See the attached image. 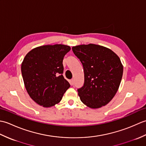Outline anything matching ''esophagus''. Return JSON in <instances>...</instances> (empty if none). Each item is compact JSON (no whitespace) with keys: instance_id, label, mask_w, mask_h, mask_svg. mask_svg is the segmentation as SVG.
<instances>
[{"instance_id":"obj_1","label":"esophagus","mask_w":146,"mask_h":146,"mask_svg":"<svg viewBox=\"0 0 146 146\" xmlns=\"http://www.w3.org/2000/svg\"><path fill=\"white\" fill-rule=\"evenodd\" d=\"M70 84H71V85H74V80L73 79H71L70 80Z\"/></svg>"}]
</instances>
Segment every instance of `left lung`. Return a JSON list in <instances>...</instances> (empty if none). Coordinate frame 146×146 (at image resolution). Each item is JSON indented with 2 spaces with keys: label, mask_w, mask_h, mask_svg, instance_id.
I'll list each match as a JSON object with an SVG mask.
<instances>
[{
  "label": "left lung",
  "mask_w": 146,
  "mask_h": 146,
  "mask_svg": "<svg viewBox=\"0 0 146 146\" xmlns=\"http://www.w3.org/2000/svg\"><path fill=\"white\" fill-rule=\"evenodd\" d=\"M72 50L84 70V85L78 89L80 100L91 108L105 106L115 95L122 78L119 57L111 49L94 44L73 46Z\"/></svg>",
  "instance_id": "left-lung-1"
}]
</instances>
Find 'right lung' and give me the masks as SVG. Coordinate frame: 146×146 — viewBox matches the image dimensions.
I'll return each instance as SVG.
<instances>
[{
  "mask_svg": "<svg viewBox=\"0 0 146 146\" xmlns=\"http://www.w3.org/2000/svg\"><path fill=\"white\" fill-rule=\"evenodd\" d=\"M64 44L44 45L33 49L24 57L21 73L30 97L43 107H51L60 102L70 88L63 76V60L70 51Z\"/></svg>",
  "mask_w": 146,
  "mask_h": 146,
  "instance_id": "obj_1",
  "label": "right lung"
}]
</instances>
